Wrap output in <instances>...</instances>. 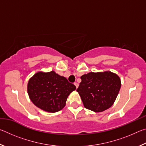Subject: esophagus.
<instances>
[{
    "mask_svg": "<svg viewBox=\"0 0 146 146\" xmlns=\"http://www.w3.org/2000/svg\"><path fill=\"white\" fill-rule=\"evenodd\" d=\"M74 84H75V86H76V88H78V84L77 82H75V83H74Z\"/></svg>",
    "mask_w": 146,
    "mask_h": 146,
    "instance_id": "34e87169",
    "label": "esophagus"
}]
</instances>
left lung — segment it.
<instances>
[{
  "label": "left lung",
  "instance_id": "8db88e82",
  "mask_svg": "<svg viewBox=\"0 0 146 146\" xmlns=\"http://www.w3.org/2000/svg\"><path fill=\"white\" fill-rule=\"evenodd\" d=\"M80 78L82 82L76 91L86 109L98 113L111 107L121 87L118 75L110 71L90 72Z\"/></svg>",
  "mask_w": 146,
  "mask_h": 146
}]
</instances>
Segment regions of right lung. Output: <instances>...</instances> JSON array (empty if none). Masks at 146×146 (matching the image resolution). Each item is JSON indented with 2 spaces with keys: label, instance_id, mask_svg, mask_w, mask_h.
Returning <instances> with one entry per match:
<instances>
[{
  "label": "right lung",
  "instance_id": "right-lung-1",
  "mask_svg": "<svg viewBox=\"0 0 146 146\" xmlns=\"http://www.w3.org/2000/svg\"><path fill=\"white\" fill-rule=\"evenodd\" d=\"M76 86L56 73L38 71L29 78L28 93L31 102L44 111L55 113L65 107L70 94Z\"/></svg>",
  "mask_w": 146,
  "mask_h": 146
}]
</instances>
